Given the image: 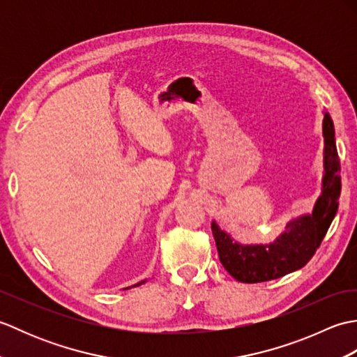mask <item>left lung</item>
I'll list each match as a JSON object with an SVG mask.
<instances>
[{"instance_id": "left-lung-1", "label": "left lung", "mask_w": 357, "mask_h": 357, "mask_svg": "<svg viewBox=\"0 0 357 357\" xmlns=\"http://www.w3.org/2000/svg\"><path fill=\"white\" fill-rule=\"evenodd\" d=\"M324 174L321 196L312 213L287 222L285 230L270 244H241L231 234L211 222L219 261L230 275L244 284L265 282L282 278L304 267L319 248L330 224L336 216L340 195V164L336 149L335 126L324 110Z\"/></svg>"}]
</instances>
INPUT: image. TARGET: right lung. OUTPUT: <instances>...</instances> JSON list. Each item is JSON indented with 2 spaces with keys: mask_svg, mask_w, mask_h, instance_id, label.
<instances>
[{
  "mask_svg": "<svg viewBox=\"0 0 357 357\" xmlns=\"http://www.w3.org/2000/svg\"><path fill=\"white\" fill-rule=\"evenodd\" d=\"M146 280H147V279H144V280H141V282H138V284H135V285H132V287H138V285H141V284H144V282H146ZM132 287H127V288H132ZM127 288H124V290H127Z\"/></svg>",
  "mask_w": 357,
  "mask_h": 357,
  "instance_id": "add662e5",
  "label": "right lung"
}]
</instances>
